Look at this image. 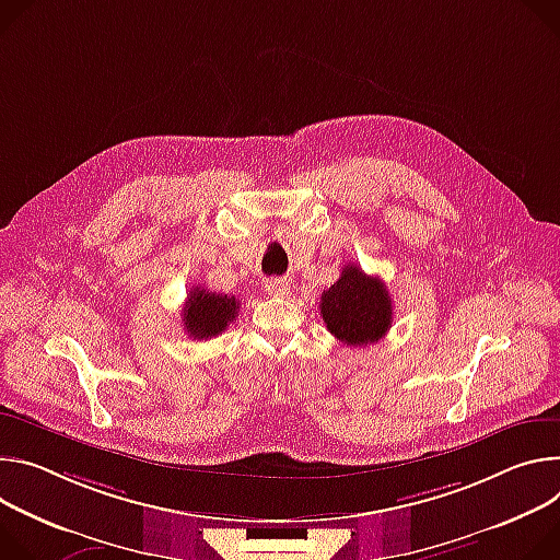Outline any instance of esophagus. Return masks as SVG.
<instances>
[{
  "instance_id": "34e87169",
  "label": "esophagus",
  "mask_w": 560,
  "mask_h": 560,
  "mask_svg": "<svg viewBox=\"0 0 560 560\" xmlns=\"http://www.w3.org/2000/svg\"><path fill=\"white\" fill-rule=\"evenodd\" d=\"M265 289L271 293V295H284L289 291V282L287 280H280V278H271L265 282Z\"/></svg>"
}]
</instances>
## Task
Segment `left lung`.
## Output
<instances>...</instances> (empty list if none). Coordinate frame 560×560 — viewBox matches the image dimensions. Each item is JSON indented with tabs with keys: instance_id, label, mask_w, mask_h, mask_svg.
<instances>
[{
	"instance_id": "8db88e82",
	"label": "left lung",
	"mask_w": 560,
	"mask_h": 560,
	"mask_svg": "<svg viewBox=\"0 0 560 560\" xmlns=\"http://www.w3.org/2000/svg\"><path fill=\"white\" fill-rule=\"evenodd\" d=\"M392 312L385 282L351 262L320 298V316L327 329L347 347L378 342L392 327Z\"/></svg>"
}]
</instances>
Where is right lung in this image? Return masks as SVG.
I'll list each match as a JSON object with an SVG mask.
<instances>
[{"label":"right lung","mask_w":560,"mask_h":560,"mask_svg":"<svg viewBox=\"0 0 560 560\" xmlns=\"http://www.w3.org/2000/svg\"><path fill=\"white\" fill-rule=\"evenodd\" d=\"M240 312V300L235 295L207 291L205 287H194L189 291L182 316L184 329L194 340H209L220 336L229 323L235 320Z\"/></svg>","instance_id":"right-lung-1"}]
</instances>
